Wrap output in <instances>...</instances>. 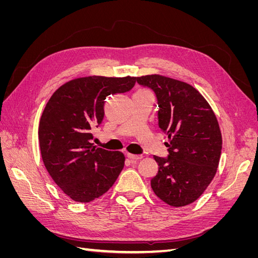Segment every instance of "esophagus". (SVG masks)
I'll return each instance as SVG.
<instances>
[{"label":"esophagus","mask_w":258,"mask_h":258,"mask_svg":"<svg viewBox=\"0 0 258 258\" xmlns=\"http://www.w3.org/2000/svg\"><path fill=\"white\" fill-rule=\"evenodd\" d=\"M127 157H128L132 162H136V161H139L140 159H142L143 156H141V155H134V154H127Z\"/></svg>","instance_id":"esophagus-1"}]
</instances>
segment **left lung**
<instances>
[{"mask_svg":"<svg viewBox=\"0 0 258 258\" xmlns=\"http://www.w3.org/2000/svg\"><path fill=\"white\" fill-rule=\"evenodd\" d=\"M136 81L155 92L159 128L169 139L168 157L154 156L159 168L152 188L171 207L190 205L212 182L220 162L222 134L216 116L189 84L156 74Z\"/></svg>","mask_w":258,"mask_h":258,"instance_id":"1","label":"left lung"}]
</instances>
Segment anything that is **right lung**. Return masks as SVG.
Wrapping results in <instances>:
<instances>
[{
  "mask_svg": "<svg viewBox=\"0 0 258 258\" xmlns=\"http://www.w3.org/2000/svg\"><path fill=\"white\" fill-rule=\"evenodd\" d=\"M137 77L88 76L53 92L38 127L46 170L60 189L77 202H89L111 188L124 165L120 152L91 143V129L104 117L107 96L132 89Z\"/></svg>",
  "mask_w": 258,
  "mask_h": 258,
  "instance_id": "add662e5",
  "label": "right lung"
}]
</instances>
